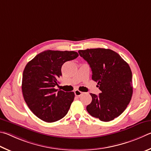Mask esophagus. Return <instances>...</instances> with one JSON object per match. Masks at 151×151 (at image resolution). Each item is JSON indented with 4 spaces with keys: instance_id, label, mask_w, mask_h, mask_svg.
I'll use <instances>...</instances> for the list:
<instances>
[{
    "instance_id": "34e87169",
    "label": "esophagus",
    "mask_w": 151,
    "mask_h": 151,
    "mask_svg": "<svg viewBox=\"0 0 151 151\" xmlns=\"http://www.w3.org/2000/svg\"><path fill=\"white\" fill-rule=\"evenodd\" d=\"M74 93H75V95L76 96H80L81 95H82L83 92H81L80 91H79L78 89H76V90H75V91H74Z\"/></svg>"
}]
</instances>
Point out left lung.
I'll use <instances>...</instances> for the list:
<instances>
[{"mask_svg":"<svg viewBox=\"0 0 151 151\" xmlns=\"http://www.w3.org/2000/svg\"><path fill=\"white\" fill-rule=\"evenodd\" d=\"M92 71V80L97 82L101 93H90L91 103L86 107L92 117L110 121L117 117L127 107L133 95L132 72L127 63L110 49L79 50Z\"/></svg>","mask_w":151,"mask_h":151,"instance_id":"8db88e82","label":"left lung"}]
</instances>
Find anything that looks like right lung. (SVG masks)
<instances>
[{"label":"right lung","instance_id":"right-lung-1","mask_svg":"<svg viewBox=\"0 0 151 151\" xmlns=\"http://www.w3.org/2000/svg\"><path fill=\"white\" fill-rule=\"evenodd\" d=\"M78 55L74 51L46 50L26 64L22 75L23 97L29 109L41 120L55 122L68 113L75 94L58 91L54 87L62 76V65Z\"/></svg>","mask_w":151,"mask_h":151}]
</instances>
